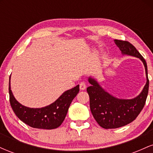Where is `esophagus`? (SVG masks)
I'll return each mask as SVG.
<instances>
[{
	"label": "esophagus",
	"instance_id": "34e87169",
	"mask_svg": "<svg viewBox=\"0 0 153 153\" xmlns=\"http://www.w3.org/2000/svg\"><path fill=\"white\" fill-rule=\"evenodd\" d=\"M86 88V85H85V83L84 82H81L80 83V89L81 91H83L85 90V89Z\"/></svg>",
	"mask_w": 153,
	"mask_h": 153
}]
</instances>
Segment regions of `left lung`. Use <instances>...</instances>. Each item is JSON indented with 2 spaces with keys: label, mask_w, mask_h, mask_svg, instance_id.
Here are the masks:
<instances>
[{
  "label": "left lung",
  "mask_w": 153,
  "mask_h": 153,
  "mask_svg": "<svg viewBox=\"0 0 153 153\" xmlns=\"http://www.w3.org/2000/svg\"><path fill=\"white\" fill-rule=\"evenodd\" d=\"M114 42L123 55L137 57L143 62L147 82L137 96L131 99H122L108 94L96 79L89 77L88 80L91 86L87 88V92L90 98L91 113L98 124L104 129H116L133 122L143 110L148 94L149 80L145 59L128 42L114 39Z\"/></svg>",
  "instance_id": "obj_1"
}]
</instances>
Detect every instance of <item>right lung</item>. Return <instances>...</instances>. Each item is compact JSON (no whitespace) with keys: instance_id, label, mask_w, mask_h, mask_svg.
Wrapping results in <instances>:
<instances>
[{"instance_id":"add662e5","label":"right lung","mask_w":153,"mask_h":153,"mask_svg":"<svg viewBox=\"0 0 153 153\" xmlns=\"http://www.w3.org/2000/svg\"><path fill=\"white\" fill-rule=\"evenodd\" d=\"M9 78L10 103L15 114L27 125L33 128L53 129L59 127L65 118L70 105L79 92V85L65 91L48 106L42 108H29L21 104L15 99L10 89Z\"/></svg>"}]
</instances>
